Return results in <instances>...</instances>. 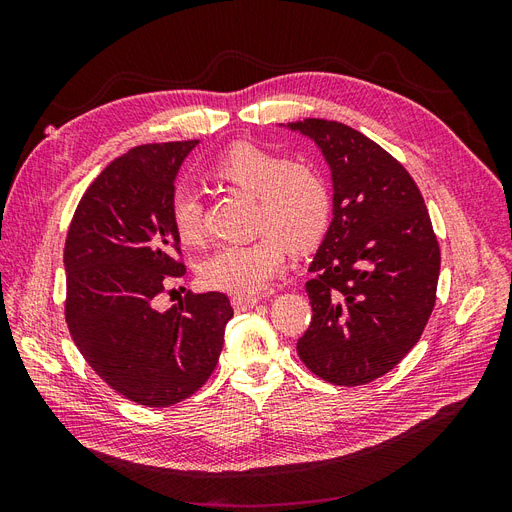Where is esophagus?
I'll list each match as a JSON object with an SVG mask.
<instances>
[{"label": "esophagus", "instance_id": "esophagus-1", "mask_svg": "<svg viewBox=\"0 0 512 512\" xmlns=\"http://www.w3.org/2000/svg\"><path fill=\"white\" fill-rule=\"evenodd\" d=\"M230 303L235 312H247V309H252L258 303V297H232Z\"/></svg>", "mask_w": 512, "mask_h": 512}]
</instances>
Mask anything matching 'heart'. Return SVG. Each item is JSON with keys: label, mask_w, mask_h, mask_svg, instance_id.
Here are the masks:
<instances>
[{"label": "heart", "mask_w": 512, "mask_h": 512, "mask_svg": "<svg viewBox=\"0 0 512 512\" xmlns=\"http://www.w3.org/2000/svg\"><path fill=\"white\" fill-rule=\"evenodd\" d=\"M211 175L256 196V230L247 243H226L200 265V277L235 297H250L284 269L288 247L307 250L327 235L333 220V190L322 170L309 162H290L256 145H237L211 164ZM170 224L188 245L205 235L203 198L192 185L170 194Z\"/></svg>", "instance_id": "obj_1"}]
</instances>
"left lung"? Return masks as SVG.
<instances>
[{
  "mask_svg": "<svg viewBox=\"0 0 512 512\" xmlns=\"http://www.w3.org/2000/svg\"><path fill=\"white\" fill-rule=\"evenodd\" d=\"M333 170V222L305 284V367L337 386L376 380L421 339L436 305L440 245L421 190L389 151L346 123H292Z\"/></svg>",
  "mask_w": 512,
  "mask_h": 512,
  "instance_id": "8db88e82",
  "label": "left lung"
}]
</instances>
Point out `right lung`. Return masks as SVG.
<instances>
[{"label": "right lung", "mask_w": 512, "mask_h": 512, "mask_svg": "<svg viewBox=\"0 0 512 512\" xmlns=\"http://www.w3.org/2000/svg\"><path fill=\"white\" fill-rule=\"evenodd\" d=\"M198 141L151 143L115 158L85 190L68 228L64 314L76 348L113 391L147 408L194 395L218 365L232 307L222 292H185L170 194Z\"/></svg>", "instance_id": "obj_1"}]
</instances>
